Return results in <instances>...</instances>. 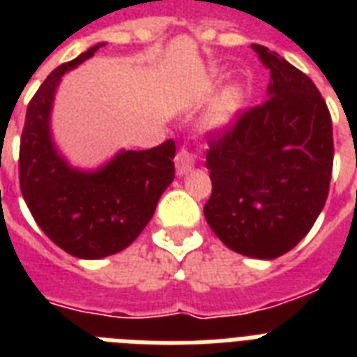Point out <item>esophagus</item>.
Returning a JSON list of instances; mask_svg holds the SVG:
<instances>
[{
	"mask_svg": "<svg viewBox=\"0 0 357 357\" xmlns=\"http://www.w3.org/2000/svg\"><path fill=\"white\" fill-rule=\"evenodd\" d=\"M192 167H195V155L187 148H181L176 155V172L178 176H185Z\"/></svg>",
	"mask_w": 357,
	"mask_h": 357,
	"instance_id": "1",
	"label": "esophagus"
}]
</instances>
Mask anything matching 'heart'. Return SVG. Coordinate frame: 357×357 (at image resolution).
<instances>
[{
  "instance_id": "1",
  "label": "heart",
  "mask_w": 357,
  "mask_h": 357,
  "mask_svg": "<svg viewBox=\"0 0 357 357\" xmlns=\"http://www.w3.org/2000/svg\"><path fill=\"white\" fill-rule=\"evenodd\" d=\"M237 98L238 91L235 86H229V89L222 92V96H220V100H218L215 109H213L211 116H209V126L211 128H218V126L228 122L229 114L234 113L235 105H237Z\"/></svg>"
}]
</instances>
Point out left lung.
I'll return each instance as SVG.
<instances>
[{"label": "left lung", "mask_w": 357, "mask_h": 357, "mask_svg": "<svg viewBox=\"0 0 357 357\" xmlns=\"http://www.w3.org/2000/svg\"><path fill=\"white\" fill-rule=\"evenodd\" d=\"M271 70L266 100L211 135L207 224L237 254L276 259L307 235L326 204L332 116L315 83L276 52L252 44Z\"/></svg>", "instance_id": "left-lung-1"}]
</instances>
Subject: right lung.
I'll use <instances>...</instances> for the list:
<instances>
[{"mask_svg":"<svg viewBox=\"0 0 357 357\" xmlns=\"http://www.w3.org/2000/svg\"><path fill=\"white\" fill-rule=\"evenodd\" d=\"M100 46L47 75L31 98L20 140V189L31 215L59 248L79 259H102L128 248L174 179V140L150 150H122L94 172L70 167L53 144L50 116L61 77Z\"/></svg>","mask_w":357,"mask_h":357,"instance_id":"1","label":"right lung"}]
</instances>
